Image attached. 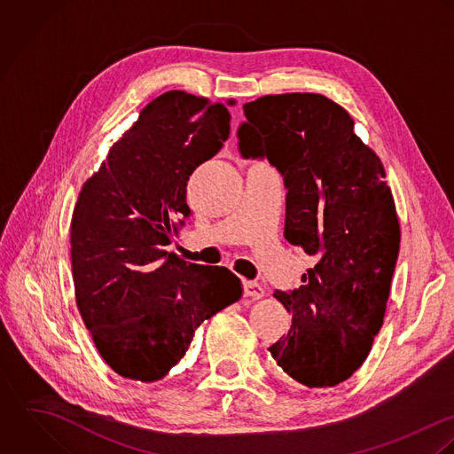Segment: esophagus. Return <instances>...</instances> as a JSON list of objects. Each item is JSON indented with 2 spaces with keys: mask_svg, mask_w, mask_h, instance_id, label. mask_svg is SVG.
<instances>
[{
  "mask_svg": "<svg viewBox=\"0 0 454 454\" xmlns=\"http://www.w3.org/2000/svg\"><path fill=\"white\" fill-rule=\"evenodd\" d=\"M242 286H244V294L249 298H262L265 294L263 286L256 280H244Z\"/></svg>",
  "mask_w": 454,
  "mask_h": 454,
  "instance_id": "34e87169",
  "label": "esophagus"
}]
</instances>
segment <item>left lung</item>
I'll return each instance as SVG.
<instances>
[{
	"instance_id": "8db88e82",
	"label": "left lung",
	"mask_w": 454,
	"mask_h": 454,
	"mask_svg": "<svg viewBox=\"0 0 454 454\" xmlns=\"http://www.w3.org/2000/svg\"><path fill=\"white\" fill-rule=\"evenodd\" d=\"M244 114L240 156L277 168L284 237L317 258L298 289L273 291L293 321L269 351L300 384L332 387L362 366L382 325L400 249L393 194L351 115L326 96H263Z\"/></svg>"
}]
</instances>
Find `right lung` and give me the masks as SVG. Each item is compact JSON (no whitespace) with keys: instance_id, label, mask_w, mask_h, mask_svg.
<instances>
[{"instance_id":"1","label":"right lung","mask_w":454,"mask_h":454,"mask_svg":"<svg viewBox=\"0 0 454 454\" xmlns=\"http://www.w3.org/2000/svg\"><path fill=\"white\" fill-rule=\"evenodd\" d=\"M230 119L224 103L163 92L79 194L70 226L77 305L101 358L122 377L163 379L194 330L242 296L228 269L167 253L189 219V176L219 153Z\"/></svg>"}]
</instances>
